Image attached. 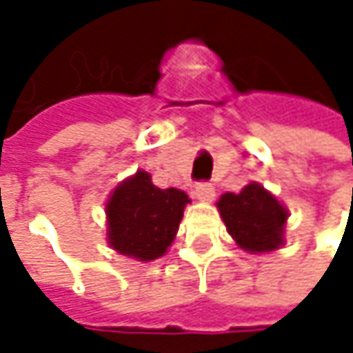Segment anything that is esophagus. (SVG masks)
I'll return each mask as SVG.
<instances>
[{"instance_id":"1","label":"esophagus","mask_w":353,"mask_h":353,"mask_svg":"<svg viewBox=\"0 0 353 353\" xmlns=\"http://www.w3.org/2000/svg\"><path fill=\"white\" fill-rule=\"evenodd\" d=\"M194 196L200 202H212L214 200V185L208 183V181H202V183H198L194 188Z\"/></svg>"}]
</instances>
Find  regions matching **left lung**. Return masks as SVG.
<instances>
[{
  "instance_id": "1",
  "label": "left lung",
  "mask_w": 353,
  "mask_h": 353,
  "mask_svg": "<svg viewBox=\"0 0 353 353\" xmlns=\"http://www.w3.org/2000/svg\"><path fill=\"white\" fill-rule=\"evenodd\" d=\"M216 206L229 235L241 249L265 253L284 245L288 210L257 181L247 183L239 194H223Z\"/></svg>"
}]
</instances>
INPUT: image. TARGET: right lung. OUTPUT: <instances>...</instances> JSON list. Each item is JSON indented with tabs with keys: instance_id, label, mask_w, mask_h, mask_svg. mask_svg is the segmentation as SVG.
<instances>
[{
	"instance_id": "1",
	"label": "right lung",
	"mask_w": 353,
	"mask_h": 353,
	"mask_svg": "<svg viewBox=\"0 0 353 353\" xmlns=\"http://www.w3.org/2000/svg\"><path fill=\"white\" fill-rule=\"evenodd\" d=\"M188 194L157 188L143 170L124 179L106 202L108 243L139 261L161 257L174 243Z\"/></svg>"
}]
</instances>
